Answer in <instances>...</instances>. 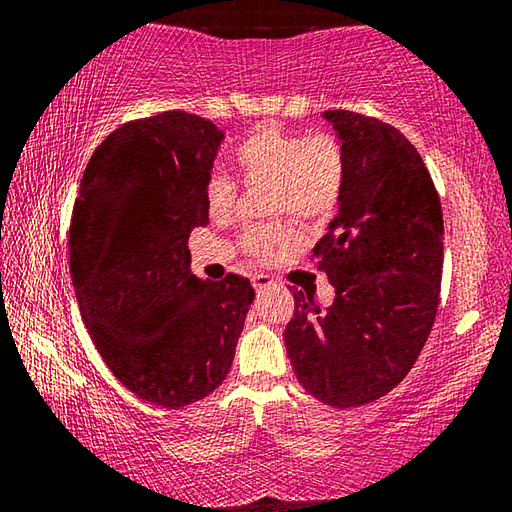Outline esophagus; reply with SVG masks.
<instances>
[{
    "label": "esophagus",
    "mask_w": 512,
    "mask_h": 512,
    "mask_svg": "<svg viewBox=\"0 0 512 512\" xmlns=\"http://www.w3.org/2000/svg\"><path fill=\"white\" fill-rule=\"evenodd\" d=\"M273 284V280L268 275H264V273H257V275H253V287H255V291H264V289H268Z\"/></svg>",
    "instance_id": "1"
}]
</instances>
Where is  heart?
I'll use <instances>...</instances> for the list:
<instances>
[{"label":"heart","instance_id":"heart-1","mask_svg":"<svg viewBox=\"0 0 512 512\" xmlns=\"http://www.w3.org/2000/svg\"><path fill=\"white\" fill-rule=\"evenodd\" d=\"M239 180L246 187H268L266 212L287 214L300 225L327 219L339 203L345 183V151L334 133L284 131L262 124L232 149ZM239 187L228 173L214 171L205 185V207L214 221H225L235 212ZM282 225H253L239 237V248L248 257L266 262L287 246Z\"/></svg>","mask_w":512,"mask_h":512}]
</instances>
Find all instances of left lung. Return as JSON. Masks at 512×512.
Segmentation results:
<instances>
[{"mask_svg":"<svg viewBox=\"0 0 512 512\" xmlns=\"http://www.w3.org/2000/svg\"><path fill=\"white\" fill-rule=\"evenodd\" d=\"M345 151L339 216L311 250L336 289H293L284 343L302 388L336 409L375 402L409 375L436 320L443 207L429 169L381 119L325 110Z\"/></svg>","mask_w":512,"mask_h":512,"instance_id":"8db88e82","label":"left lung"}]
</instances>
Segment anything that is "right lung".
Segmentation results:
<instances>
[{
    "instance_id": "1",
    "label": "right lung",
    "mask_w": 512,
    "mask_h": 512,
    "mask_svg": "<svg viewBox=\"0 0 512 512\" xmlns=\"http://www.w3.org/2000/svg\"><path fill=\"white\" fill-rule=\"evenodd\" d=\"M223 133L183 110L133 119L85 167L69 225V268L94 345L128 391L164 409L228 377L255 291L201 282L187 239L207 225L205 185Z\"/></svg>"
}]
</instances>
